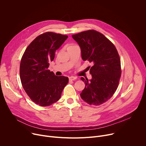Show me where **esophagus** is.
Returning <instances> with one entry per match:
<instances>
[{
    "mask_svg": "<svg viewBox=\"0 0 146 146\" xmlns=\"http://www.w3.org/2000/svg\"><path fill=\"white\" fill-rule=\"evenodd\" d=\"M76 78H77V77H74V76H71V77H69V80H70V81L74 80H76Z\"/></svg>",
    "mask_w": 146,
    "mask_h": 146,
    "instance_id": "1",
    "label": "esophagus"
}]
</instances>
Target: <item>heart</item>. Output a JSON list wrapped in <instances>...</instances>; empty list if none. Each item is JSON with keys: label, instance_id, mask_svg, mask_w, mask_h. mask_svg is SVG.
I'll return each mask as SVG.
<instances>
[{"label": "heart", "instance_id": "heart-1", "mask_svg": "<svg viewBox=\"0 0 146 146\" xmlns=\"http://www.w3.org/2000/svg\"><path fill=\"white\" fill-rule=\"evenodd\" d=\"M77 46V45H71V46Z\"/></svg>", "mask_w": 146, "mask_h": 146}]
</instances>
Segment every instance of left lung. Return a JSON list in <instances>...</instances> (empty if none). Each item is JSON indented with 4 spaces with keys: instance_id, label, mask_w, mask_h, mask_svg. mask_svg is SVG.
<instances>
[{
    "instance_id": "left-lung-1",
    "label": "left lung",
    "mask_w": 146,
    "mask_h": 146,
    "mask_svg": "<svg viewBox=\"0 0 146 146\" xmlns=\"http://www.w3.org/2000/svg\"><path fill=\"white\" fill-rule=\"evenodd\" d=\"M80 46L82 58L92 64L91 80L82 77L86 86L81 98L90 105H100L116 91L121 76V60L115 45L102 34L88 30L72 35Z\"/></svg>"
}]
</instances>
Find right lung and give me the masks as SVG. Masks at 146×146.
<instances>
[{
    "label": "right lung",
    "instance_id": "add662e5",
    "mask_svg": "<svg viewBox=\"0 0 146 146\" xmlns=\"http://www.w3.org/2000/svg\"><path fill=\"white\" fill-rule=\"evenodd\" d=\"M68 36L47 32L39 35L26 48L20 66L23 88L36 104L46 107L58 101L69 78L48 69L55 51Z\"/></svg>",
    "mask_w": 146,
    "mask_h": 146
}]
</instances>
